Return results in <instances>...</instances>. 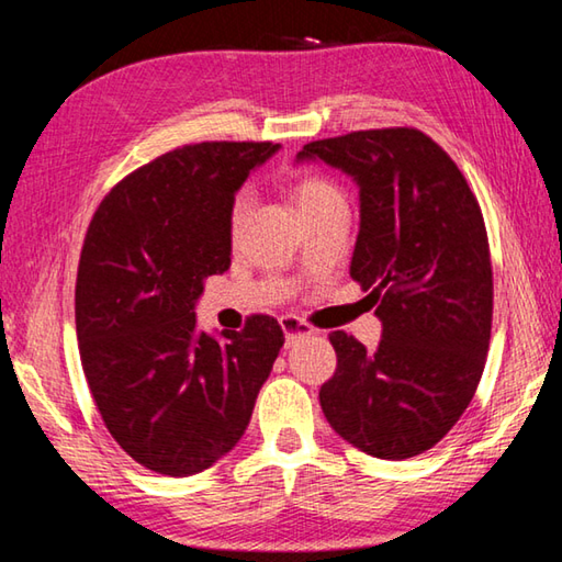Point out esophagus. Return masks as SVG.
<instances>
[{
	"label": "esophagus",
	"mask_w": 562,
	"mask_h": 562,
	"mask_svg": "<svg viewBox=\"0 0 562 562\" xmlns=\"http://www.w3.org/2000/svg\"><path fill=\"white\" fill-rule=\"evenodd\" d=\"M280 325H282V331H284V341H288V347L292 345L294 339L315 335V329H312V327L307 325V322H302V319H297V317H294V315H284V317L280 319Z\"/></svg>",
	"instance_id": "esophagus-1"
}]
</instances>
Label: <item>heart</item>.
Wrapping results in <instances>:
<instances>
[{
	"instance_id": "b5f03b06",
	"label": "heart",
	"mask_w": 562,
	"mask_h": 562,
	"mask_svg": "<svg viewBox=\"0 0 562 562\" xmlns=\"http://www.w3.org/2000/svg\"><path fill=\"white\" fill-rule=\"evenodd\" d=\"M290 195H292V203H294V207H297L300 215L322 211V207H327V205L345 203V195H341V190L335 183H329L327 178H319V176L297 178L290 186ZM245 213H247V195L240 193L235 198L233 211H231V231L233 233L240 231V225L245 221Z\"/></svg>"
}]
</instances>
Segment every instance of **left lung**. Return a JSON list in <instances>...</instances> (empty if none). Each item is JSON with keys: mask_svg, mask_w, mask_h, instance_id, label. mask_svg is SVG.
<instances>
[{"mask_svg": "<svg viewBox=\"0 0 562 562\" xmlns=\"http://www.w3.org/2000/svg\"><path fill=\"white\" fill-rule=\"evenodd\" d=\"M302 160H325L359 188L349 274L382 322L376 349L331 331L337 372L319 389L322 412L359 451L412 459L451 431L486 364L493 272L479 201L416 128L312 140Z\"/></svg>", "mask_w": 562, "mask_h": 562, "instance_id": "obj_1", "label": "left lung"}]
</instances>
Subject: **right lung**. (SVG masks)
Segmentation results:
<instances>
[{
	"label": "right lung",
	"mask_w": 562,
	"mask_h": 562,
	"mask_svg": "<svg viewBox=\"0 0 562 562\" xmlns=\"http://www.w3.org/2000/svg\"><path fill=\"white\" fill-rule=\"evenodd\" d=\"M278 144H195L103 198L76 274V337L93 402L133 461L193 475L243 439L284 345L278 319L198 329L195 302L231 268L235 193Z\"/></svg>",
	"instance_id": "add662e5"
}]
</instances>
